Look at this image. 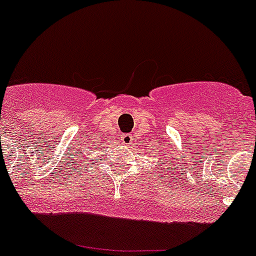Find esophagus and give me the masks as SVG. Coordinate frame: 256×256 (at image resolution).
Masks as SVG:
<instances>
[{"instance_id": "34e87169", "label": "esophagus", "mask_w": 256, "mask_h": 256, "mask_svg": "<svg viewBox=\"0 0 256 256\" xmlns=\"http://www.w3.org/2000/svg\"><path fill=\"white\" fill-rule=\"evenodd\" d=\"M133 142V136L132 134H123L122 136V144H124V146H130Z\"/></svg>"}]
</instances>
